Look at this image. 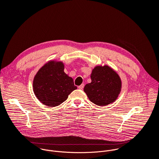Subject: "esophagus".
<instances>
[{
  "mask_svg": "<svg viewBox=\"0 0 159 159\" xmlns=\"http://www.w3.org/2000/svg\"><path fill=\"white\" fill-rule=\"evenodd\" d=\"M84 84H81L80 85H79V86L78 87V88H79V89H84Z\"/></svg>",
  "mask_w": 159,
  "mask_h": 159,
  "instance_id": "esophagus-1",
  "label": "esophagus"
}]
</instances>
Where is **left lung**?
Masks as SVG:
<instances>
[{
    "label": "left lung",
    "instance_id": "8db88e82",
    "mask_svg": "<svg viewBox=\"0 0 159 159\" xmlns=\"http://www.w3.org/2000/svg\"><path fill=\"white\" fill-rule=\"evenodd\" d=\"M91 82L86 84L84 91L89 100L98 106H106L115 102L121 89L118 74L107 65L96 66L90 75Z\"/></svg>",
    "mask_w": 159,
    "mask_h": 159
}]
</instances>
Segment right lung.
Wrapping results in <instances>:
<instances>
[{
    "mask_svg": "<svg viewBox=\"0 0 159 159\" xmlns=\"http://www.w3.org/2000/svg\"><path fill=\"white\" fill-rule=\"evenodd\" d=\"M72 77L64 72L61 61H50L43 66L33 80V91L38 100L49 107H55L77 89Z\"/></svg>",
    "mask_w": 159,
    "mask_h": 159,
    "instance_id": "obj_1",
    "label": "right lung"
}]
</instances>
